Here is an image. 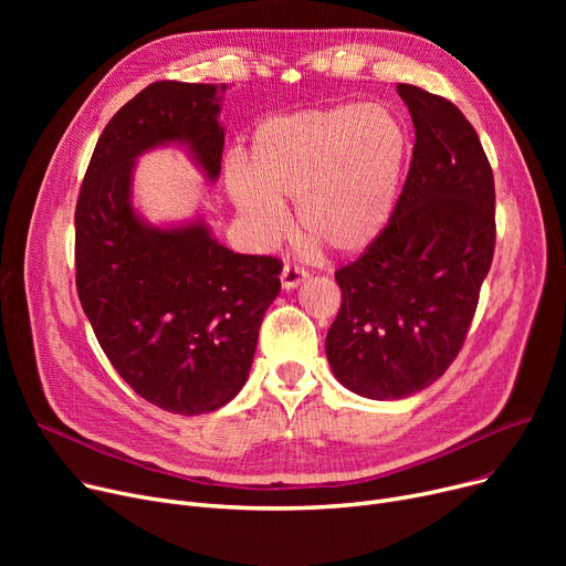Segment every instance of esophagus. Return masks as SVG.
<instances>
[{
  "mask_svg": "<svg viewBox=\"0 0 566 566\" xmlns=\"http://www.w3.org/2000/svg\"><path fill=\"white\" fill-rule=\"evenodd\" d=\"M280 280H282V289H284V291H291V289L301 286V284L307 280V273L303 271V268H298V265L286 263V265L282 268Z\"/></svg>",
  "mask_w": 566,
  "mask_h": 566,
  "instance_id": "1",
  "label": "esophagus"
}]
</instances>
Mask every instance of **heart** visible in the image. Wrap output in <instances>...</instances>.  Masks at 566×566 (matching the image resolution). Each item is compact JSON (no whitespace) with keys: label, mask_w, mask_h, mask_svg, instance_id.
<instances>
[{"label":"heart","mask_w":566,"mask_h":566,"mask_svg":"<svg viewBox=\"0 0 566 566\" xmlns=\"http://www.w3.org/2000/svg\"><path fill=\"white\" fill-rule=\"evenodd\" d=\"M250 163L231 156L224 186L252 241L271 245L295 201L298 229L333 254L369 250L390 227L412 156L401 114L380 103H339L268 116Z\"/></svg>","instance_id":"1"}]
</instances>
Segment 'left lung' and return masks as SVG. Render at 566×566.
Returning a JSON list of instances; mask_svg holds the SVG:
<instances>
[{"label":"left lung","instance_id":"obj_1","mask_svg":"<svg viewBox=\"0 0 566 566\" xmlns=\"http://www.w3.org/2000/svg\"><path fill=\"white\" fill-rule=\"evenodd\" d=\"M415 146L397 213L335 273L342 310L325 355L346 390L406 399L459 355L495 248V188L482 142L457 105L397 84Z\"/></svg>","mask_w":566,"mask_h":566}]
</instances>
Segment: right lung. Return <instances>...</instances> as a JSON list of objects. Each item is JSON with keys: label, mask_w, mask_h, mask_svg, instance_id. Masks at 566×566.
<instances>
[{"label": "right lung", "mask_w": 566, "mask_h": 566, "mask_svg": "<svg viewBox=\"0 0 566 566\" xmlns=\"http://www.w3.org/2000/svg\"><path fill=\"white\" fill-rule=\"evenodd\" d=\"M227 84L156 82L118 109L88 163L75 211L82 310L130 388L176 415L229 403L250 376L282 263L220 245L197 213L148 222L135 206L137 158L181 146L220 178Z\"/></svg>", "instance_id": "obj_1"}]
</instances>
